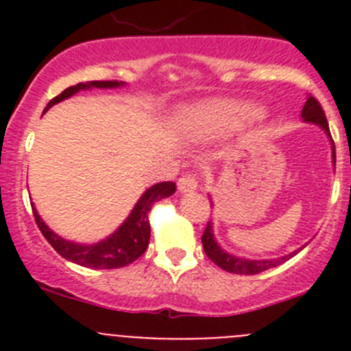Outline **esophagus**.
I'll list each match as a JSON object with an SVG mask.
<instances>
[{
    "mask_svg": "<svg viewBox=\"0 0 351 351\" xmlns=\"http://www.w3.org/2000/svg\"><path fill=\"white\" fill-rule=\"evenodd\" d=\"M197 186L198 182L197 179H195V176H190V173H188V176H182V178L179 179L178 190L181 191V193H191V191L197 190Z\"/></svg>",
    "mask_w": 351,
    "mask_h": 351,
    "instance_id": "obj_1",
    "label": "esophagus"
}]
</instances>
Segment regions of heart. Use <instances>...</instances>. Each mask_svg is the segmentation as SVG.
Segmentation results:
<instances>
[{"instance_id": "heart-1", "label": "heart", "mask_w": 351, "mask_h": 351, "mask_svg": "<svg viewBox=\"0 0 351 351\" xmlns=\"http://www.w3.org/2000/svg\"><path fill=\"white\" fill-rule=\"evenodd\" d=\"M235 116H237V107L228 104L204 105V107L186 112L190 125L197 130H202V132H213V130H219L223 126L230 125Z\"/></svg>"}]
</instances>
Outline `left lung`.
<instances>
[{
  "label": "left lung",
  "mask_w": 351,
  "mask_h": 351,
  "mask_svg": "<svg viewBox=\"0 0 351 351\" xmlns=\"http://www.w3.org/2000/svg\"><path fill=\"white\" fill-rule=\"evenodd\" d=\"M300 116H302L304 123H311V125L320 126V128L327 133V137L330 138V144H332V163L334 167H336V149H334L332 137H330V132H328L327 117H325L324 108H322V105L318 104V100H316L315 96L311 95L308 96V100H306V104H304L302 114H300ZM202 246H204V251H206V255L209 256V258L218 265V267H221L223 271L232 272V274L251 276V274H258V272L267 271V269L278 267V265H281L283 262H287L288 258L297 255L302 247H306V244H304L302 247H299V250L291 251L290 255L280 256V258H265V260L243 258V256L232 255V253H228V251H225L221 246H219L216 237H214L213 223L209 221L202 235Z\"/></svg>",
  "instance_id": "obj_1"
}]
</instances>
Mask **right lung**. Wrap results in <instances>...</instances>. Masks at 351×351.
Wrapping results in <instances>:
<instances>
[{
	"label": "right lung",
	"instance_id": "1",
	"mask_svg": "<svg viewBox=\"0 0 351 351\" xmlns=\"http://www.w3.org/2000/svg\"><path fill=\"white\" fill-rule=\"evenodd\" d=\"M125 86V82H117V80H91V82H79L77 86H70L64 89L61 95L52 98L47 104L45 110L47 112L52 105L60 104V101L66 100L70 96L77 95L79 91H88V89L98 88V89H116ZM176 193V182H158L142 193L138 198V202L132 209L128 218L117 226V230H114L108 237L101 239L98 243L93 244H80L73 243L63 239L56 232H52L38 210L33 207V216L38 225L40 232L43 237L47 239L49 244L60 253L63 258L70 260V262L82 265V267L89 269H119L125 267L128 263L135 262L138 256L144 255V251L147 250L149 237H151V226H149V210L153 207L154 202L167 198L170 195Z\"/></svg>",
	"mask_w": 351,
	"mask_h": 351
}]
</instances>
